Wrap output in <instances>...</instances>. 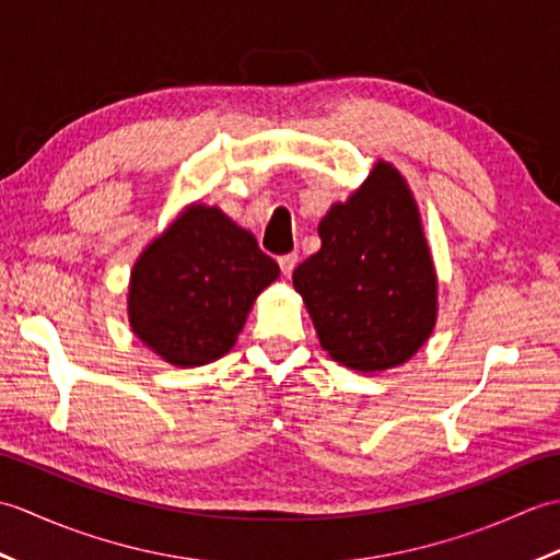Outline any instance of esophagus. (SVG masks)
<instances>
[{
	"label": "esophagus",
	"mask_w": 560,
	"mask_h": 560,
	"mask_svg": "<svg viewBox=\"0 0 560 560\" xmlns=\"http://www.w3.org/2000/svg\"><path fill=\"white\" fill-rule=\"evenodd\" d=\"M295 265H299V255H295V253H289V255H281L279 257V267H281L283 277H291Z\"/></svg>",
	"instance_id": "34e87169"
}]
</instances>
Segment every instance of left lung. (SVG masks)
I'll return each instance as SVG.
<instances>
[{
	"label": "left lung",
	"mask_w": 560,
	"mask_h": 560,
	"mask_svg": "<svg viewBox=\"0 0 560 560\" xmlns=\"http://www.w3.org/2000/svg\"><path fill=\"white\" fill-rule=\"evenodd\" d=\"M323 247L293 271L319 343L351 371L375 373L407 363L431 337L438 277L421 213L392 163L317 225Z\"/></svg>",
	"instance_id": "left-lung-1"
}]
</instances>
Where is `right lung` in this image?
<instances>
[{"instance_id": "add662e5", "label": "right lung", "mask_w": 560, "mask_h": 560, "mask_svg": "<svg viewBox=\"0 0 560 560\" xmlns=\"http://www.w3.org/2000/svg\"><path fill=\"white\" fill-rule=\"evenodd\" d=\"M279 265L217 207L189 205L132 269L129 327L163 361L197 368L233 349Z\"/></svg>"}]
</instances>
